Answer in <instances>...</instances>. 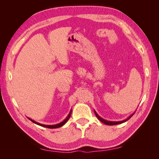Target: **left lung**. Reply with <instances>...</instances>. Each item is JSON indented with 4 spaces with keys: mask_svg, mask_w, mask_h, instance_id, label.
I'll return each mask as SVG.
<instances>
[{
    "mask_svg": "<svg viewBox=\"0 0 159 159\" xmlns=\"http://www.w3.org/2000/svg\"><path fill=\"white\" fill-rule=\"evenodd\" d=\"M94 112H95V114H96V116L98 117V119L100 121H102V123H104V124H107V125H111V126H112V125H116V124H121V123H124V122H125V121H126L127 120H128L130 119V118L133 116L134 115V113L133 114H132L130 116H129L128 117L127 119H126V120H123V121H107V120H104V119H102V117H100L97 114V113L95 111H94Z\"/></svg>",
    "mask_w": 159,
    "mask_h": 159,
    "instance_id": "1",
    "label": "left lung"
}]
</instances>
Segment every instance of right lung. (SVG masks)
<instances>
[{"label":"right lung","instance_id":"1","mask_svg":"<svg viewBox=\"0 0 159 159\" xmlns=\"http://www.w3.org/2000/svg\"><path fill=\"white\" fill-rule=\"evenodd\" d=\"M71 113H72V110L70 111V113L68 114V116H67V117L66 118L65 120H64L63 121H61V122L59 123V124H55V125H45V124H39L38 122H37V121L33 120L31 119H30V118H29V119L31 120L32 122L35 123L36 124L39 125V126H43V127H46V128H59V127H61L62 126H63L64 124H65L67 121H68V120L70 119V116H71Z\"/></svg>","mask_w":159,"mask_h":159}]
</instances>
